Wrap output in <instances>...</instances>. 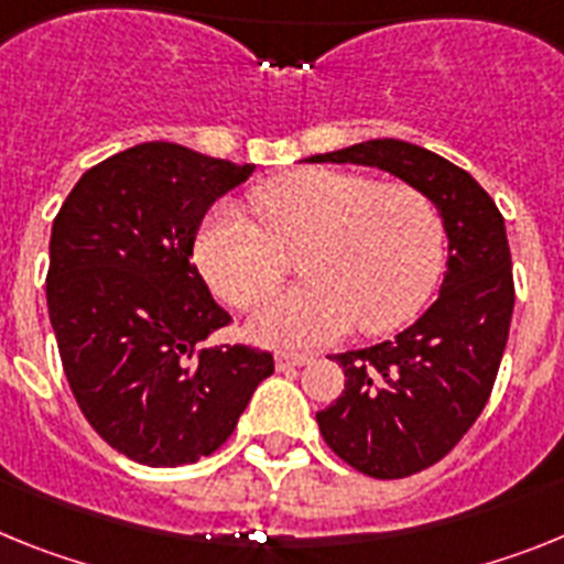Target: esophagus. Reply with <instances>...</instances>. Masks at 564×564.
<instances>
[{
	"label": "esophagus",
	"instance_id": "obj_1",
	"mask_svg": "<svg viewBox=\"0 0 564 564\" xmlns=\"http://www.w3.org/2000/svg\"><path fill=\"white\" fill-rule=\"evenodd\" d=\"M275 364L281 371H289V369H297V366L312 364V355H301V351H278Z\"/></svg>",
	"mask_w": 564,
	"mask_h": 564
}]
</instances>
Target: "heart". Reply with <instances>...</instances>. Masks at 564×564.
Returning <instances> with one entry per match:
<instances>
[{
  "mask_svg": "<svg viewBox=\"0 0 564 564\" xmlns=\"http://www.w3.org/2000/svg\"><path fill=\"white\" fill-rule=\"evenodd\" d=\"M261 227L232 204L195 241L209 286L254 310L283 283V249L301 247L310 281L263 306L249 335L267 346H312L360 326L389 332L423 306L443 263V218L423 189L329 166H303L254 189Z\"/></svg>",
  "mask_w": 564,
  "mask_h": 564,
  "instance_id": "1",
  "label": "heart"
}]
</instances>
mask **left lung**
<instances>
[{"instance_id":"left-lung-1","label":"left lung","mask_w":564,"mask_h":564,"mask_svg":"<svg viewBox=\"0 0 564 564\" xmlns=\"http://www.w3.org/2000/svg\"><path fill=\"white\" fill-rule=\"evenodd\" d=\"M306 161L386 170L443 215L448 272L440 297L394 340L332 357L346 386L317 411L326 445L355 471L411 477L452 452L491 398L513 312L506 221L465 170L409 141L375 139Z\"/></svg>"}]
</instances>
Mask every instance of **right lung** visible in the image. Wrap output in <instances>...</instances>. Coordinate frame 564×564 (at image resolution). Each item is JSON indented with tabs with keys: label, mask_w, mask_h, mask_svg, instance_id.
<instances>
[{
	"label": "right lung",
	"mask_w": 564,
	"mask_h": 564,
	"mask_svg": "<svg viewBox=\"0 0 564 564\" xmlns=\"http://www.w3.org/2000/svg\"><path fill=\"white\" fill-rule=\"evenodd\" d=\"M252 170L150 141L90 166L53 221L47 312L67 383L96 434L141 465L218 452L275 371L269 351L204 343L232 317L193 263L207 209Z\"/></svg>",
	"instance_id": "obj_1"
}]
</instances>
